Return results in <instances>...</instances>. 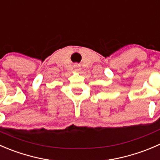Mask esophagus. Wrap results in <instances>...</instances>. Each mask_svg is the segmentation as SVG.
Returning a JSON list of instances; mask_svg holds the SVG:
<instances>
[{"label": "esophagus", "instance_id": "34e87169", "mask_svg": "<svg viewBox=\"0 0 160 160\" xmlns=\"http://www.w3.org/2000/svg\"><path fill=\"white\" fill-rule=\"evenodd\" d=\"M74 68H75V69H77V70H78V68H79V65H78V64H74Z\"/></svg>", "mask_w": 160, "mask_h": 160}]
</instances>
